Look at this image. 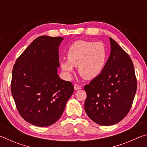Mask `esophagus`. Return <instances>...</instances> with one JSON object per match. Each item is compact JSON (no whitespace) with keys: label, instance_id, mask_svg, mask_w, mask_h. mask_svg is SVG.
<instances>
[{"label":"esophagus","instance_id":"34e87169","mask_svg":"<svg viewBox=\"0 0 147 147\" xmlns=\"http://www.w3.org/2000/svg\"><path fill=\"white\" fill-rule=\"evenodd\" d=\"M74 90H78V89H81V87L78 84H75V85L74 86Z\"/></svg>","mask_w":147,"mask_h":147}]
</instances>
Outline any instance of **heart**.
Returning <instances> with one entry per match:
<instances>
[{
	"instance_id": "obj_1",
	"label": "heart",
	"mask_w": 147,
	"mask_h": 147,
	"mask_svg": "<svg viewBox=\"0 0 147 147\" xmlns=\"http://www.w3.org/2000/svg\"><path fill=\"white\" fill-rule=\"evenodd\" d=\"M107 58L108 53L102 43L80 40L69 47L67 60H61L60 65L68 76L73 72L74 66L78 67V73L84 78L91 79L102 73Z\"/></svg>"
}]
</instances>
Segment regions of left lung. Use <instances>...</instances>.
<instances>
[{"instance_id":"obj_1","label":"left lung","mask_w":147,"mask_h":147,"mask_svg":"<svg viewBox=\"0 0 147 147\" xmlns=\"http://www.w3.org/2000/svg\"><path fill=\"white\" fill-rule=\"evenodd\" d=\"M111 53L98 76L84 86V108L92 121L102 126L120 122L132 106L137 90L133 62L117 43L109 38Z\"/></svg>"}]
</instances>
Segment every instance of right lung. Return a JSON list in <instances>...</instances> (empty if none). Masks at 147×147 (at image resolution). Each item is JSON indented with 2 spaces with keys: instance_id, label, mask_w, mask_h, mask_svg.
Segmentation results:
<instances>
[{
  "instance_id": "add662e5",
  "label": "right lung",
  "mask_w": 147,
  "mask_h": 147,
  "mask_svg": "<svg viewBox=\"0 0 147 147\" xmlns=\"http://www.w3.org/2000/svg\"><path fill=\"white\" fill-rule=\"evenodd\" d=\"M61 37H38L14 64L11 91L16 108L28 123L45 127L60 118L74 91L71 82L59 78Z\"/></svg>"
}]
</instances>
